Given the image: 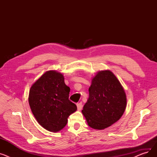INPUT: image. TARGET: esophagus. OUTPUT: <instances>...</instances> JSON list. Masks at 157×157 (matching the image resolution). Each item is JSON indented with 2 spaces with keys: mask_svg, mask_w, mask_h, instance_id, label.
<instances>
[{
  "mask_svg": "<svg viewBox=\"0 0 157 157\" xmlns=\"http://www.w3.org/2000/svg\"><path fill=\"white\" fill-rule=\"evenodd\" d=\"M77 108L78 110H81L82 108H83V104H82V102H79L77 104Z\"/></svg>",
  "mask_w": 157,
  "mask_h": 157,
  "instance_id": "1",
  "label": "esophagus"
}]
</instances>
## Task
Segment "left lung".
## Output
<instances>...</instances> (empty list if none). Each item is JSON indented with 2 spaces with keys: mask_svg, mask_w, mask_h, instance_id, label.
Masks as SVG:
<instances>
[{
  "mask_svg": "<svg viewBox=\"0 0 157 157\" xmlns=\"http://www.w3.org/2000/svg\"><path fill=\"white\" fill-rule=\"evenodd\" d=\"M88 91L89 98L82 113L90 127L102 130L120 120L126 108L127 98L112 72H98L92 79Z\"/></svg>",
  "mask_w": 157,
  "mask_h": 157,
  "instance_id": "1",
  "label": "left lung"
}]
</instances>
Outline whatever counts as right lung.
I'll list each match as a JSON object with an SVG mask.
<instances>
[{"label":"right lung","mask_w":157,"mask_h":157,"mask_svg":"<svg viewBox=\"0 0 157 157\" xmlns=\"http://www.w3.org/2000/svg\"><path fill=\"white\" fill-rule=\"evenodd\" d=\"M70 88L64 78L55 71L46 72L32 85L29 102L39 124L50 132H59L67 123L70 115L77 110L69 99Z\"/></svg>","instance_id":"add662e5"}]
</instances>
